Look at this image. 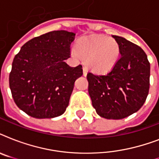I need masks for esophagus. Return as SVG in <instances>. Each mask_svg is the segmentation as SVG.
<instances>
[{"label":"esophagus","instance_id":"34e87169","mask_svg":"<svg viewBox=\"0 0 159 159\" xmlns=\"http://www.w3.org/2000/svg\"><path fill=\"white\" fill-rule=\"evenodd\" d=\"M82 70H83V75L84 76H87V68L86 67H82Z\"/></svg>","mask_w":159,"mask_h":159}]
</instances>
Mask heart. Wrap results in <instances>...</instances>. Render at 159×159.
<instances>
[{
	"label": "heart",
	"instance_id": "heart-1",
	"mask_svg": "<svg viewBox=\"0 0 159 159\" xmlns=\"http://www.w3.org/2000/svg\"><path fill=\"white\" fill-rule=\"evenodd\" d=\"M72 53L74 56L86 58L88 67L93 71L104 73L116 66L120 48L118 42L112 37L89 35L79 39Z\"/></svg>",
	"mask_w": 159,
	"mask_h": 159
}]
</instances>
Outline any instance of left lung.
Instances as JSON below:
<instances>
[{"instance_id":"left-lung-1","label":"left lung","mask_w":159,"mask_h":159,"mask_svg":"<svg viewBox=\"0 0 159 159\" xmlns=\"http://www.w3.org/2000/svg\"><path fill=\"white\" fill-rule=\"evenodd\" d=\"M119 43L120 57L106 75L89 72L88 92L92 106L101 117L120 120L135 113L148 97L150 64L144 51L120 36L113 35Z\"/></svg>"}]
</instances>
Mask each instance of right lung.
I'll use <instances>...</instances> for the list:
<instances>
[{
    "label": "right lung",
    "instance_id": "right-lung-1",
    "mask_svg": "<svg viewBox=\"0 0 159 159\" xmlns=\"http://www.w3.org/2000/svg\"><path fill=\"white\" fill-rule=\"evenodd\" d=\"M76 34L51 31L32 39L15 56L9 77L14 102L21 111L37 119L64 113L82 66L70 67V45Z\"/></svg>",
    "mask_w": 159,
    "mask_h": 159
}]
</instances>
